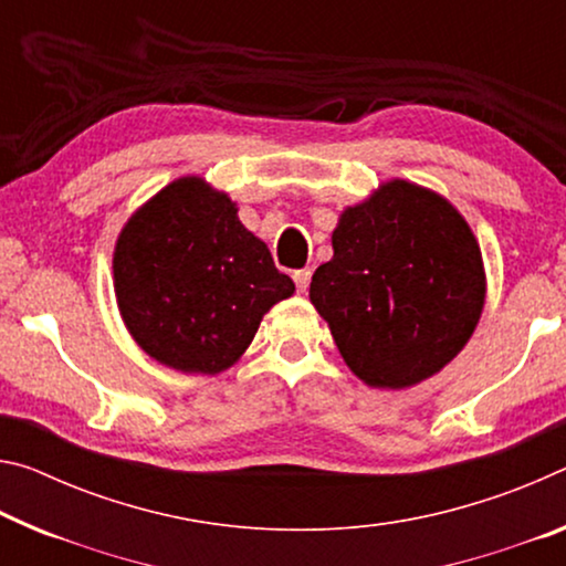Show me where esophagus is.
I'll list each match as a JSON object with an SVG mask.
<instances>
[{"label": "esophagus", "mask_w": 566, "mask_h": 566, "mask_svg": "<svg viewBox=\"0 0 566 566\" xmlns=\"http://www.w3.org/2000/svg\"><path fill=\"white\" fill-rule=\"evenodd\" d=\"M292 276H294V284H297V290H300L302 294L307 292L310 280H312V272H310V269H297V272H294Z\"/></svg>", "instance_id": "obj_1"}]
</instances>
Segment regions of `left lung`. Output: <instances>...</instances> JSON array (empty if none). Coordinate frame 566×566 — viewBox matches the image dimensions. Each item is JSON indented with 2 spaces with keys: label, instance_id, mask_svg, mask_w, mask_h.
Returning <instances> with one entry per match:
<instances>
[{
  "label": "left lung",
  "instance_id": "8db88e82",
  "mask_svg": "<svg viewBox=\"0 0 566 566\" xmlns=\"http://www.w3.org/2000/svg\"><path fill=\"white\" fill-rule=\"evenodd\" d=\"M332 249L310 300L370 388L418 385L469 343L486 272L471 227L441 193L392 178L339 213Z\"/></svg>",
  "mask_w": 566,
  "mask_h": 566
}]
</instances>
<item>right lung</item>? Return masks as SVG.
Here are the masks:
<instances>
[{"mask_svg": "<svg viewBox=\"0 0 566 566\" xmlns=\"http://www.w3.org/2000/svg\"><path fill=\"white\" fill-rule=\"evenodd\" d=\"M237 203L201 176H184L125 223L113 284L125 327L143 353L181 373L234 365L259 322L294 294Z\"/></svg>", "mask_w": 566, "mask_h": 566, "instance_id": "right-lung-1", "label": "right lung"}]
</instances>
